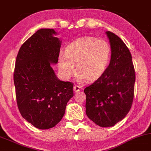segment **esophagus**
I'll list each match as a JSON object with an SVG mask.
<instances>
[{
  "label": "esophagus",
  "mask_w": 151,
  "mask_h": 151,
  "mask_svg": "<svg viewBox=\"0 0 151 151\" xmlns=\"http://www.w3.org/2000/svg\"><path fill=\"white\" fill-rule=\"evenodd\" d=\"M81 89V87L79 86H74V88H73V90H74V93H77V92L79 91Z\"/></svg>",
  "instance_id": "esophagus-1"
}]
</instances>
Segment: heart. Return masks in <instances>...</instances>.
Listing matches in <instances>:
<instances>
[{"mask_svg":"<svg viewBox=\"0 0 151 151\" xmlns=\"http://www.w3.org/2000/svg\"><path fill=\"white\" fill-rule=\"evenodd\" d=\"M111 48L108 41L86 36L74 40L65 48V53L58 55V68L65 79L75 73L77 64L78 79L92 81L101 77L108 68Z\"/></svg>","mask_w":151,"mask_h":151,"instance_id":"heart-1","label":"heart"}]
</instances>
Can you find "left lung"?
<instances>
[{
    "label": "left lung",
    "instance_id": "obj_1",
    "mask_svg": "<svg viewBox=\"0 0 151 151\" xmlns=\"http://www.w3.org/2000/svg\"><path fill=\"white\" fill-rule=\"evenodd\" d=\"M111 48L110 64L95 82L86 87V113L101 127H109L126 117L134 99L135 71L131 52L119 36L105 32Z\"/></svg>",
    "mask_w": 151,
    "mask_h": 151
}]
</instances>
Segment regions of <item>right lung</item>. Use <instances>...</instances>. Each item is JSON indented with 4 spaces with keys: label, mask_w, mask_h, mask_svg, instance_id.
Segmentation results:
<instances>
[{
    "label": "right lung",
    "mask_w": 151,
    "mask_h": 151,
    "mask_svg": "<svg viewBox=\"0 0 151 151\" xmlns=\"http://www.w3.org/2000/svg\"><path fill=\"white\" fill-rule=\"evenodd\" d=\"M53 29H41L23 43L14 72L16 99L24 119L40 129L55 127L74 96L73 83L58 79L57 64L61 41Z\"/></svg>",
    "instance_id": "right-lung-1"
}]
</instances>
